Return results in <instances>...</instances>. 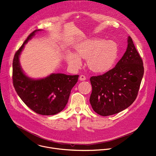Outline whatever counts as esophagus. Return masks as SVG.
<instances>
[{
	"mask_svg": "<svg viewBox=\"0 0 156 156\" xmlns=\"http://www.w3.org/2000/svg\"><path fill=\"white\" fill-rule=\"evenodd\" d=\"M80 81H84V80H87V78H86V76H84V75H80Z\"/></svg>",
	"mask_w": 156,
	"mask_h": 156,
	"instance_id": "esophagus-1",
	"label": "esophagus"
}]
</instances>
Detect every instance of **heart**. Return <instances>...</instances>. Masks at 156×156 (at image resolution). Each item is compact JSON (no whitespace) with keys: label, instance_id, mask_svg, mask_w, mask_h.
Returning a JSON list of instances; mask_svg holds the SVG:
<instances>
[{"label":"heart","instance_id":"obj_1","mask_svg":"<svg viewBox=\"0 0 156 156\" xmlns=\"http://www.w3.org/2000/svg\"><path fill=\"white\" fill-rule=\"evenodd\" d=\"M76 54L69 53L67 55L68 63L73 67L81 65L82 58H87L89 68L96 73L108 72L116 62L118 55L116 44L112 41L93 38L84 42L76 48Z\"/></svg>","mask_w":156,"mask_h":156}]
</instances>
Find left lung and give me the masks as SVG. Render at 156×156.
Here are the masks:
<instances>
[{"label": "left lung", "instance_id": "1", "mask_svg": "<svg viewBox=\"0 0 156 156\" xmlns=\"http://www.w3.org/2000/svg\"><path fill=\"white\" fill-rule=\"evenodd\" d=\"M144 75L143 62L131 37L122 57L103 75L90 78V102L97 114L107 116L131 105L137 98Z\"/></svg>", "mask_w": 156, "mask_h": 156}]
</instances>
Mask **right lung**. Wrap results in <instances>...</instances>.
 Returning a JSON list of instances; mask_svg holds the SVG:
<instances>
[{
  "instance_id": "1",
  "label": "right lung",
  "mask_w": 156,
  "mask_h": 156,
  "mask_svg": "<svg viewBox=\"0 0 156 156\" xmlns=\"http://www.w3.org/2000/svg\"><path fill=\"white\" fill-rule=\"evenodd\" d=\"M40 30H35L28 36L14 55L13 84L19 96L30 109L41 115H54L65 108L79 75L53 73L45 78L33 80L24 74L19 63V56L27 41Z\"/></svg>"
}]
</instances>
